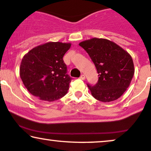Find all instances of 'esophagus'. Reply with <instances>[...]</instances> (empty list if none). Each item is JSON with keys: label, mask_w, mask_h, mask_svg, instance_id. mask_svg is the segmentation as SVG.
I'll list each match as a JSON object with an SVG mask.
<instances>
[{"label": "esophagus", "mask_w": 151, "mask_h": 151, "mask_svg": "<svg viewBox=\"0 0 151 151\" xmlns=\"http://www.w3.org/2000/svg\"><path fill=\"white\" fill-rule=\"evenodd\" d=\"M80 79L81 80H85V76L84 75H81V77H80Z\"/></svg>", "instance_id": "esophagus-1"}]
</instances>
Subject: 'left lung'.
Returning <instances> with one entry per match:
<instances>
[{
    "mask_svg": "<svg viewBox=\"0 0 151 151\" xmlns=\"http://www.w3.org/2000/svg\"><path fill=\"white\" fill-rule=\"evenodd\" d=\"M88 53L99 73L97 83L87 85L96 99L110 102L120 98L129 87L134 67L131 55L114 42L93 38L80 42Z\"/></svg>",
    "mask_w": 151,
    "mask_h": 151,
    "instance_id": "8db88e82",
    "label": "left lung"
}]
</instances>
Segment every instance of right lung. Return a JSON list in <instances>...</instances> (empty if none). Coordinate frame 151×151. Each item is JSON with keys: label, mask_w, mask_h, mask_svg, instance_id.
<instances>
[{"label": "right lung", "mask_w": 151, "mask_h": 151, "mask_svg": "<svg viewBox=\"0 0 151 151\" xmlns=\"http://www.w3.org/2000/svg\"><path fill=\"white\" fill-rule=\"evenodd\" d=\"M70 45L66 42H48L33 47L24 56L20 78L32 95L50 102L66 95L72 78L66 74L63 57Z\"/></svg>", "instance_id": "right-lung-1"}]
</instances>
